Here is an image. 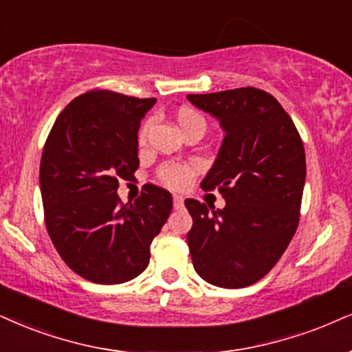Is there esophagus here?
<instances>
[{
    "label": "esophagus",
    "instance_id": "1",
    "mask_svg": "<svg viewBox=\"0 0 352 352\" xmlns=\"http://www.w3.org/2000/svg\"><path fill=\"white\" fill-rule=\"evenodd\" d=\"M173 202H175L176 209H181V207L184 206V199L181 197V196H177V194H175V196H173Z\"/></svg>",
    "mask_w": 352,
    "mask_h": 352
}]
</instances>
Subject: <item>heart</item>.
<instances>
[{"label": "heart", "instance_id": "1", "mask_svg": "<svg viewBox=\"0 0 352 352\" xmlns=\"http://www.w3.org/2000/svg\"><path fill=\"white\" fill-rule=\"evenodd\" d=\"M177 125L181 130H188L190 127H202L206 129V120L201 116V112L192 109V107H181L176 114ZM151 119L145 120L142 124L140 132H138V142L143 143L148 137V132L151 129ZM197 166L196 164H179V163H169L160 169V179L169 188H184L189 184L190 177L196 175Z\"/></svg>", "mask_w": 352, "mask_h": 352}]
</instances>
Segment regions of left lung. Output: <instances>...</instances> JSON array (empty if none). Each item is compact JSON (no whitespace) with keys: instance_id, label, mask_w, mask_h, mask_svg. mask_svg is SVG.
I'll list each match as a JSON object with an SVG mask.
<instances>
[{"instance_id":"obj_1","label":"left lung","mask_w":352,"mask_h":352,"mask_svg":"<svg viewBox=\"0 0 352 352\" xmlns=\"http://www.w3.org/2000/svg\"><path fill=\"white\" fill-rule=\"evenodd\" d=\"M194 106L220 122L225 137L201 183L220 190L223 209L186 199L194 269L223 289L254 284L274 267L296 235L305 186V150L296 125L274 96L238 88L189 94Z\"/></svg>"}]
</instances>
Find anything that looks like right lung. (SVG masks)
Listing matches in <instances>:
<instances>
[{
    "label": "right lung",
    "mask_w": 352,
    "mask_h": 352,
    "mask_svg": "<svg viewBox=\"0 0 352 352\" xmlns=\"http://www.w3.org/2000/svg\"><path fill=\"white\" fill-rule=\"evenodd\" d=\"M155 98L94 89L56 117L41 160L45 227L72 271L96 284H122L145 271L150 245L168 220L173 197L155 184L124 204L119 181L138 168L140 120Z\"/></svg>",
    "instance_id": "right-lung-1"
}]
</instances>
